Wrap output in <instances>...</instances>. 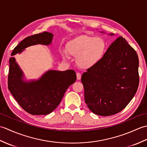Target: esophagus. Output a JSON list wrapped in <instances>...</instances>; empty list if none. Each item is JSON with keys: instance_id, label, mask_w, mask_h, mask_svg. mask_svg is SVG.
<instances>
[{"instance_id": "1", "label": "esophagus", "mask_w": 147, "mask_h": 147, "mask_svg": "<svg viewBox=\"0 0 147 147\" xmlns=\"http://www.w3.org/2000/svg\"><path fill=\"white\" fill-rule=\"evenodd\" d=\"M76 77H77V80H81V78H82V75H81V74L80 73H77Z\"/></svg>"}]
</instances>
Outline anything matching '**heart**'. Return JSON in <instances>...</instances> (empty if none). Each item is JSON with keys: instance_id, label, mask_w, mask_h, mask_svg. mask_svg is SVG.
<instances>
[{"instance_id": "heart-1", "label": "heart", "mask_w": 147, "mask_h": 147, "mask_svg": "<svg viewBox=\"0 0 147 147\" xmlns=\"http://www.w3.org/2000/svg\"><path fill=\"white\" fill-rule=\"evenodd\" d=\"M106 47L105 40L100 37L82 35L69 42L66 49L71 55L77 57V63L80 67L88 69L95 66L102 60Z\"/></svg>"}]
</instances>
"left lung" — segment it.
Wrapping results in <instances>:
<instances>
[{
	"mask_svg": "<svg viewBox=\"0 0 147 147\" xmlns=\"http://www.w3.org/2000/svg\"><path fill=\"white\" fill-rule=\"evenodd\" d=\"M138 65L135 49L123 36L119 37L102 60L82 76L85 101L90 110L109 116L125 108L138 89Z\"/></svg>",
	"mask_w": 147,
	"mask_h": 147,
	"instance_id": "1",
	"label": "left lung"
}]
</instances>
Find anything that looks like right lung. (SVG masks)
Instances as JSON below:
<instances>
[{
	"mask_svg": "<svg viewBox=\"0 0 147 147\" xmlns=\"http://www.w3.org/2000/svg\"><path fill=\"white\" fill-rule=\"evenodd\" d=\"M53 35L49 32L28 36L19 43L11 55L21 53L28 47L49 45ZM23 74L14 57L9 59L8 88L16 100L28 113L46 115L52 112L60 104L67 88L76 80L74 71H49L37 81L25 82Z\"/></svg>",
	"mask_w": 147,
	"mask_h": 147,
	"instance_id": "add662e5",
	"label": "right lung"
}]
</instances>
